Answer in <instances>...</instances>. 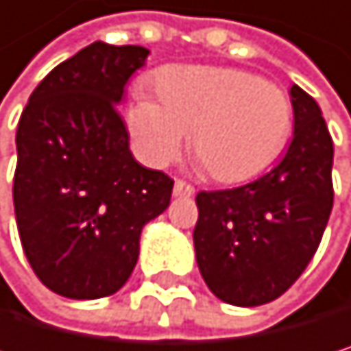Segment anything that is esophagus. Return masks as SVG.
<instances>
[{
	"instance_id": "esophagus-1",
	"label": "esophagus",
	"mask_w": 351,
	"mask_h": 351,
	"mask_svg": "<svg viewBox=\"0 0 351 351\" xmlns=\"http://www.w3.org/2000/svg\"><path fill=\"white\" fill-rule=\"evenodd\" d=\"M172 193L177 195V197H189V195H193V193H195V189H193L189 183H185V181H177V183H174Z\"/></svg>"
}]
</instances>
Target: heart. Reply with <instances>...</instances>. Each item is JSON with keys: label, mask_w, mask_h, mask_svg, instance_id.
Instances as JSON below:
<instances>
[{"label": "heart", "mask_w": 351, "mask_h": 351, "mask_svg": "<svg viewBox=\"0 0 351 351\" xmlns=\"http://www.w3.org/2000/svg\"><path fill=\"white\" fill-rule=\"evenodd\" d=\"M160 103L138 94L126 126L138 158L166 168L187 145L221 183H240L265 170L285 149L293 105L280 86L223 66H166L154 80Z\"/></svg>", "instance_id": "1"}]
</instances>
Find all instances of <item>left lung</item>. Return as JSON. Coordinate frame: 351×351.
I'll list each match as a JSON object with an SVG mask.
<instances>
[{
  "mask_svg": "<svg viewBox=\"0 0 351 351\" xmlns=\"http://www.w3.org/2000/svg\"><path fill=\"white\" fill-rule=\"evenodd\" d=\"M293 141L257 181L199 191L193 246L206 287L229 305L278 299L303 274L332 208V138L318 103L291 86Z\"/></svg>",
  "mask_w": 351,
  "mask_h": 351,
  "instance_id": "obj_1",
  "label": "left lung"
}]
</instances>
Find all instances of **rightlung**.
<instances>
[{"instance_id":"1","label":"right lung","mask_w":351,"mask_h":351,"mask_svg":"<svg viewBox=\"0 0 351 351\" xmlns=\"http://www.w3.org/2000/svg\"><path fill=\"white\" fill-rule=\"evenodd\" d=\"M149 50L94 42L42 80L16 130L14 215L35 276L66 299H101L130 278L143 227L172 179L141 166L117 113Z\"/></svg>"}]
</instances>
